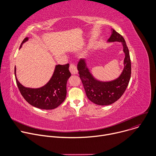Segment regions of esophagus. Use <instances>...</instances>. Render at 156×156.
I'll return each instance as SVG.
<instances>
[{
    "mask_svg": "<svg viewBox=\"0 0 156 156\" xmlns=\"http://www.w3.org/2000/svg\"><path fill=\"white\" fill-rule=\"evenodd\" d=\"M70 72H71V73L72 75H76L78 73V70L76 69V66L73 65V64H71L70 66Z\"/></svg>",
    "mask_w": 156,
    "mask_h": 156,
    "instance_id": "34e87169",
    "label": "esophagus"
}]
</instances>
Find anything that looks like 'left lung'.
<instances>
[{
  "mask_svg": "<svg viewBox=\"0 0 156 156\" xmlns=\"http://www.w3.org/2000/svg\"><path fill=\"white\" fill-rule=\"evenodd\" d=\"M114 42L122 43L125 54L123 71L116 79L108 81L96 79L91 73L85 59H81L77 65L80 78L87 98L99 105L112 104L119 99L126 90L131 77V60L125 41L122 35L111 29V36L107 42Z\"/></svg>",
  "mask_w": 156,
  "mask_h": 156,
  "instance_id": "obj_1",
  "label": "left lung"
}]
</instances>
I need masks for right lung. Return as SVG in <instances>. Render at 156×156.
I'll return each instance as SVG.
<instances>
[{"mask_svg":"<svg viewBox=\"0 0 156 156\" xmlns=\"http://www.w3.org/2000/svg\"><path fill=\"white\" fill-rule=\"evenodd\" d=\"M28 39L29 37H26L23 41L20 49ZM15 76L22 96L30 104L41 109L51 110L57 108L65 101L66 96V83L71 73L69 63L63 65H56L49 81L38 88L27 87L22 85L16 78V66Z\"/></svg>","mask_w":156,"mask_h":156,"instance_id":"1","label":"right lung"}]
</instances>
